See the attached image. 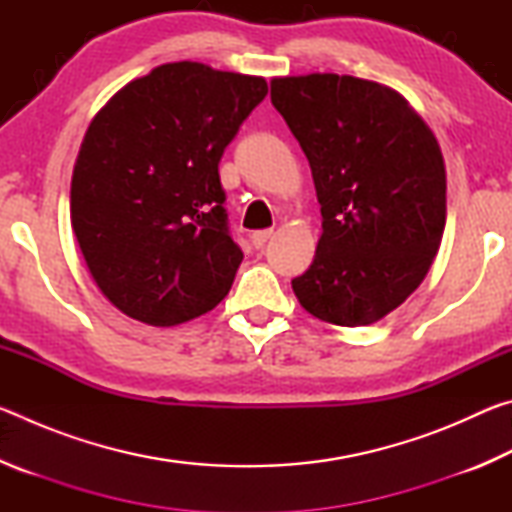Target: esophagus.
Segmentation results:
<instances>
[{
  "label": "esophagus",
  "instance_id": "esophagus-1",
  "mask_svg": "<svg viewBox=\"0 0 512 512\" xmlns=\"http://www.w3.org/2000/svg\"><path fill=\"white\" fill-rule=\"evenodd\" d=\"M271 237H273L271 230H257V232H253V235H250V241H253L255 248H264L266 241Z\"/></svg>",
  "mask_w": 512,
  "mask_h": 512
}]
</instances>
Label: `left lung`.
Returning a JSON list of instances; mask_svg holds the SVG:
<instances>
[{
  "label": "left lung",
  "mask_w": 512,
  "mask_h": 512,
  "mask_svg": "<svg viewBox=\"0 0 512 512\" xmlns=\"http://www.w3.org/2000/svg\"><path fill=\"white\" fill-rule=\"evenodd\" d=\"M271 101L307 155L323 214L293 293L325 323H377L420 287L443 239L436 135L400 92L348 74L275 76Z\"/></svg>",
  "instance_id": "8db88e82"
}]
</instances>
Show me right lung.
Returning <instances> with one entry per match:
<instances>
[{
  "label": "right lung",
  "mask_w": 512,
  "mask_h": 512,
  "mask_svg": "<svg viewBox=\"0 0 512 512\" xmlns=\"http://www.w3.org/2000/svg\"><path fill=\"white\" fill-rule=\"evenodd\" d=\"M266 92L262 76L180 60L126 83L90 121L69 212L92 280L121 314L173 327L228 296L244 253L219 162Z\"/></svg>",
  "instance_id": "obj_1"
}]
</instances>
